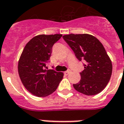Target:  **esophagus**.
<instances>
[{"label": "esophagus", "mask_w": 124, "mask_h": 124, "mask_svg": "<svg viewBox=\"0 0 124 124\" xmlns=\"http://www.w3.org/2000/svg\"><path fill=\"white\" fill-rule=\"evenodd\" d=\"M71 72V70H68V71H67L65 72V74L68 75V74H69V73H70Z\"/></svg>", "instance_id": "1"}]
</instances>
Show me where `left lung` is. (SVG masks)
Returning a JSON list of instances; mask_svg holds the SVG:
<instances>
[{"mask_svg": "<svg viewBox=\"0 0 124 124\" xmlns=\"http://www.w3.org/2000/svg\"><path fill=\"white\" fill-rule=\"evenodd\" d=\"M63 38L78 60L85 61L79 82L73 84L75 89L86 95L100 93L108 85L112 73L111 61L104 46L89 34H69Z\"/></svg>", "mask_w": 124, "mask_h": 124, "instance_id": "obj_1", "label": "left lung"}]
</instances>
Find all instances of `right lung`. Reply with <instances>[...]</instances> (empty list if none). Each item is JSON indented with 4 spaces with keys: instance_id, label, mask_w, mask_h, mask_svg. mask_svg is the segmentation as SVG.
<instances>
[{
    "instance_id": "1",
    "label": "right lung",
    "mask_w": 124,
    "mask_h": 124,
    "mask_svg": "<svg viewBox=\"0 0 124 124\" xmlns=\"http://www.w3.org/2000/svg\"><path fill=\"white\" fill-rule=\"evenodd\" d=\"M61 37V34L35 36L27 43L20 57V79L27 90L37 97H46L53 93L63 78L62 72L45 69L53 46Z\"/></svg>"
}]
</instances>
